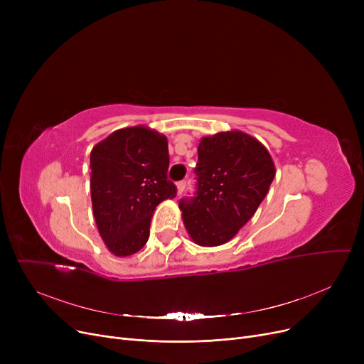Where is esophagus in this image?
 <instances>
[{
    "mask_svg": "<svg viewBox=\"0 0 364 364\" xmlns=\"http://www.w3.org/2000/svg\"><path fill=\"white\" fill-rule=\"evenodd\" d=\"M186 187H187V181H186V180L178 181V183H177V192H178V195H181V193L184 192Z\"/></svg>",
    "mask_w": 364,
    "mask_h": 364,
    "instance_id": "34e87169",
    "label": "esophagus"
}]
</instances>
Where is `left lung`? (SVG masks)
<instances>
[{
    "label": "left lung",
    "mask_w": 364,
    "mask_h": 364,
    "mask_svg": "<svg viewBox=\"0 0 364 364\" xmlns=\"http://www.w3.org/2000/svg\"><path fill=\"white\" fill-rule=\"evenodd\" d=\"M195 174V195L180 200L183 223L195 243L218 246L251 220L276 169L257 139L227 131L200 140Z\"/></svg>",
    "instance_id": "obj_1"
}]
</instances>
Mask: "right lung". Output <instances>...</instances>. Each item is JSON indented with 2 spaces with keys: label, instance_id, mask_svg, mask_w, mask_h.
<instances>
[{
  "label": "right lung",
  "instance_id": "obj_1",
  "mask_svg": "<svg viewBox=\"0 0 364 364\" xmlns=\"http://www.w3.org/2000/svg\"><path fill=\"white\" fill-rule=\"evenodd\" d=\"M168 166L166 137L146 127L118 129L92 147V213L113 255L140 251L149 239L153 211L162 200L177 196Z\"/></svg>",
  "mask_w": 364,
  "mask_h": 364
}]
</instances>
